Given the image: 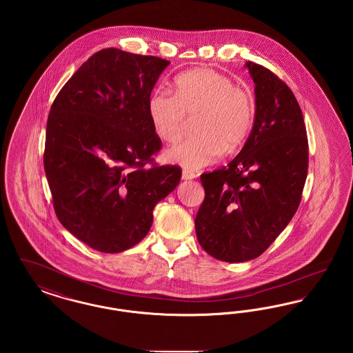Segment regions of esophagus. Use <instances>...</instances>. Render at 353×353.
Masks as SVG:
<instances>
[{"mask_svg":"<svg viewBox=\"0 0 353 353\" xmlns=\"http://www.w3.org/2000/svg\"><path fill=\"white\" fill-rule=\"evenodd\" d=\"M196 177V174L193 173V172H190V170H186V169H184L183 170V180H193Z\"/></svg>","mask_w":353,"mask_h":353,"instance_id":"esophagus-1","label":"esophagus"}]
</instances>
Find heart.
Instances as JSON below:
<instances>
[{
  "mask_svg": "<svg viewBox=\"0 0 353 353\" xmlns=\"http://www.w3.org/2000/svg\"><path fill=\"white\" fill-rule=\"evenodd\" d=\"M148 117L157 136L173 143L185 132L188 119H196L197 136L170 147L165 159L188 169L214 163L222 152L239 150L250 134L255 103L250 91L234 85L212 68L186 71L174 81V95L163 90L148 98Z\"/></svg>",
  "mask_w": 353,
  "mask_h": 353,
  "instance_id": "1",
  "label": "heart"
}]
</instances>
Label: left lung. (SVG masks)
<instances>
[{"label":"left lung","instance_id":"obj_1","mask_svg":"<svg viewBox=\"0 0 353 353\" xmlns=\"http://www.w3.org/2000/svg\"><path fill=\"white\" fill-rule=\"evenodd\" d=\"M246 68L255 83V118L243 148L222 168L202 173L196 217L202 249L223 262L259 256L285 230L302 200L308 140L290 87L269 68Z\"/></svg>","mask_w":353,"mask_h":353}]
</instances>
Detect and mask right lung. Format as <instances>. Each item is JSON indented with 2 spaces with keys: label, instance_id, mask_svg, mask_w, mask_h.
I'll return each instance as SVG.
<instances>
[{
  "label": "right lung",
  "instance_id": "add662e5",
  "mask_svg": "<svg viewBox=\"0 0 353 353\" xmlns=\"http://www.w3.org/2000/svg\"><path fill=\"white\" fill-rule=\"evenodd\" d=\"M169 63L103 49L52 101L43 167L54 210L68 232L94 250L112 254L139 243L151 229L154 205L181 180L180 167H159L152 157L161 140L147 104Z\"/></svg>",
  "mask_w": 353,
  "mask_h": 353
}]
</instances>
